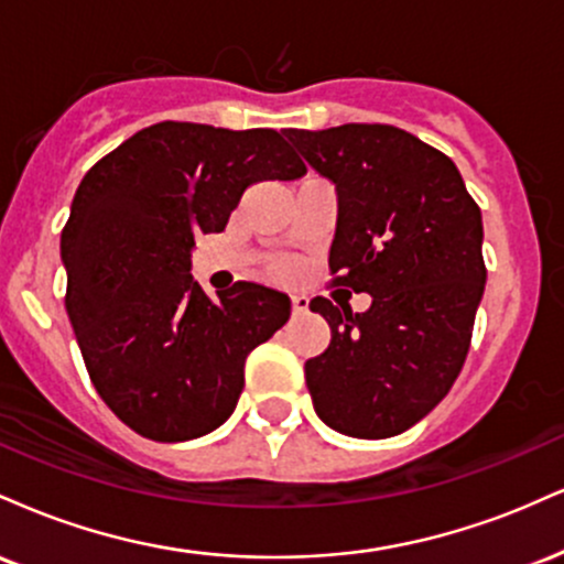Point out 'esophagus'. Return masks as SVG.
Segmentation results:
<instances>
[{"label":"esophagus","mask_w":564,"mask_h":564,"mask_svg":"<svg viewBox=\"0 0 564 564\" xmlns=\"http://www.w3.org/2000/svg\"><path fill=\"white\" fill-rule=\"evenodd\" d=\"M307 307H310V300H307V296H302V294H294V296H291V310H294V315L307 313Z\"/></svg>","instance_id":"obj_1"}]
</instances>
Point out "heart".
Masks as SVG:
<instances>
[{"label":"heart","mask_w":564,"mask_h":564,"mask_svg":"<svg viewBox=\"0 0 564 564\" xmlns=\"http://www.w3.org/2000/svg\"><path fill=\"white\" fill-rule=\"evenodd\" d=\"M278 275H289V268H281V270H278Z\"/></svg>","instance_id":"obj_1"}]
</instances>
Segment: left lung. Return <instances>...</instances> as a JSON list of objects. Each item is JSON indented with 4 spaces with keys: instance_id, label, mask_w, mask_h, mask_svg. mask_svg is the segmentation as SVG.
Returning a JSON list of instances; mask_svg holds the SVG:
<instances>
[{
    "instance_id": "1",
    "label": "left lung",
    "mask_w": 564,
    "mask_h": 564,
    "mask_svg": "<svg viewBox=\"0 0 564 564\" xmlns=\"http://www.w3.org/2000/svg\"><path fill=\"white\" fill-rule=\"evenodd\" d=\"M336 185L334 286L373 296L366 313L310 302L332 326L304 364L315 413L349 437H392L422 422L467 360L485 291L482 215L456 164L390 124L283 129Z\"/></svg>"
}]
</instances>
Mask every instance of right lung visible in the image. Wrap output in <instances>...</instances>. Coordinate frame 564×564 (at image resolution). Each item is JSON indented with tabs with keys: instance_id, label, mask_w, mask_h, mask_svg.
Returning <instances> with one entry per match:
<instances>
[{
	"instance_id": "1",
	"label": "right lung",
	"mask_w": 564,
	"mask_h": 564,
	"mask_svg": "<svg viewBox=\"0 0 564 564\" xmlns=\"http://www.w3.org/2000/svg\"><path fill=\"white\" fill-rule=\"evenodd\" d=\"M304 172L275 129L161 121L84 174L61 236L66 310L97 394L129 430L183 443L236 411L246 355L291 302L249 281L212 302L191 251L198 232L225 230L246 187Z\"/></svg>"
}]
</instances>
